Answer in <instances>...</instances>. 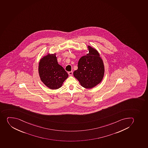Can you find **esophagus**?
Here are the masks:
<instances>
[{
	"instance_id": "1",
	"label": "esophagus",
	"mask_w": 148,
	"mask_h": 148,
	"mask_svg": "<svg viewBox=\"0 0 148 148\" xmlns=\"http://www.w3.org/2000/svg\"><path fill=\"white\" fill-rule=\"evenodd\" d=\"M68 74L70 76H72V74H73V71H69V72H68Z\"/></svg>"
}]
</instances>
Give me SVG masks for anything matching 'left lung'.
<instances>
[{"instance_id": "obj_1", "label": "left lung", "mask_w": 148, "mask_h": 148, "mask_svg": "<svg viewBox=\"0 0 148 148\" xmlns=\"http://www.w3.org/2000/svg\"><path fill=\"white\" fill-rule=\"evenodd\" d=\"M89 53L78 62V69L73 75L86 88H92L101 82L104 75V65L98 51L88 46Z\"/></svg>"}]
</instances>
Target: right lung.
Instances as JSON below:
<instances>
[{
    "mask_svg": "<svg viewBox=\"0 0 148 148\" xmlns=\"http://www.w3.org/2000/svg\"><path fill=\"white\" fill-rule=\"evenodd\" d=\"M38 73L41 82L51 90L61 87L69 76L64 68L58 64L56 53L48 54L41 58L38 65Z\"/></svg>",
    "mask_w": 148,
    "mask_h": 148,
    "instance_id": "obj_1",
    "label": "right lung"
}]
</instances>
